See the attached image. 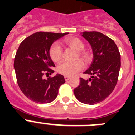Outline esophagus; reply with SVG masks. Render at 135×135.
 Segmentation results:
<instances>
[{
	"label": "esophagus",
	"mask_w": 135,
	"mask_h": 135,
	"mask_svg": "<svg viewBox=\"0 0 135 135\" xmlns=\"http://www.w3.org/2000/svg\"><path fill=\"white\" fill-rule=\"evenodd\" d=\"M70 79V76H65V80H66V81H67V80H69V79Z\"/></svg>",
	"instance_id": "obj_1"
}]
</instances>
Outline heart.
<instances>
[{
  "mask_svg": "<svg viewBox=\"0 0 135 135\" xmlns=\"http://www.w3.org/2000/svg\"><path fill=\"white\" fill-rule=\"evenodd\" d=\"M65 42L69 47L78 51L77 56L81 58L85 62L89 63L91 61L93 58L92 54L88 50H83L85 48V44L80 39L76 37H69L65 39ZM49 55L54 62H59L62 56V50L60 45L56 42L52 44L49 50ZM84 64L81 60H76L74 62L65 61L59 64L57 71L61 75L71 76L82 70Z\"/></svg>",
  "mask_w": 135,
  "mask_h": 135,
  "instance_id": "heart-1",
  "label": "heart"
}]
</instances>
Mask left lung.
I'll return each mask as SVG.
<instances>
[{"mask_svg":"<svg viewBox=\"0 0 135 135\" xmlns=\"http://www.w3.org/2000/svg\"><path fill=\"white\" fill-rule=\"evenodd\" d=\"M90 44L93 61L85 74L91 75L89 80L80 78V85L74 90L76 99L85 104H94L110 95L118 81L120 55L113 39L99 32H82Z\"/></svg>","mask_w":135,"mask_h":135,"instance_id":"obj_1","label":"left lung"}]
</instances>
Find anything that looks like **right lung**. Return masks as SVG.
<instances>
[{
  "label": "right lung",
  "instance_id": "right-lung-1",
  "mask_svg": "<svg viewBox=\"0 0 135 135\" xmlns=\"http://www.w3.org/2000/svg\"><path fill=\"white\" fill-rule=\"evenodd\" d=\"M69 34L37 32L24 40L16 51L14 61L18 86L24 94L36 103H49L57 97L60 86L65 83L61 75L47 79L55 65L49 50L56 40Z\"/></svg>",
  "mask_w": 135,
  "mask_h": 135
}]
</instances>
